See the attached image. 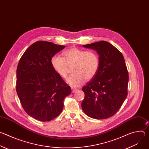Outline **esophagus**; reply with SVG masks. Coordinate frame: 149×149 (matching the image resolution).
Masks as SVG:
<instances>
[{
	"label": "esophagus",
	"instance_id": "1",
	"mask_svg": "<svg viewBox=\"0 0 149 149\" xmlns=\"http://www.w3.org/2000/svg\"><path fill=\"white\" fill-rule=\"evenodd\" d=\"M75 91H77V89L72 88V93H74Z\"/></svg>",
	"mask_w": 149,
	"mask_h": 149
}]
</instances>
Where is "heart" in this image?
Here are the masks:
<instances>
[{
    "label": "heart",
    "instance_id": "heart-1",
    "mask_svg": "<svg viewBox=\"0 0 149 149\" xmlns=\"http://www.w3.org/2000/svg\"><path fill=\"white\" fill-rule=\"evenodd\" d=\"M63 58L55 55L51 59L52 67L62 78L66 79L70 68L72 67L67 82L73 87H78L86 79H92L97 74L100 67L98 54L93 51H85L77 47L71 48L63 52Z\"/></svg>",
    "mask_w": 149,
    "mask_h": 149
}]
</instances>
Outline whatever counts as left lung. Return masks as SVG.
<instances>
[{
  "instance_id": "left-lung-1",
  "label": "left lung",
  "mask_w": 149,
  "mask_h": 149,
  "mask_svg": "<svg viewBox=\"0 0 149 149\" xmlns=\"http://www.w3.org/2000/svg\"><path fill=\"white\" fill-rule=\"evenodd\" d=\"M96 51L100 67L92 80L82 88L83 111L95 119H106L120 109L127 95L129 74L122 54L106 41L82 45Z\"/></svg>"
}]
</instances>
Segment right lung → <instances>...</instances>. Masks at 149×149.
<instances>
[{
    "mask_svg": "<svg viewBox=\"0 0 149 149\" xmlns=\"http://www.w3.org/2000/svg\"><path fill=\"white\" fill-rule=\"evenodd\" d=\"M47 41L31 45L20 59L16 70V92L25 112L40 121L58 116L63 100L71 93L51 64L52 56L65 48Z\"/></svg>",
    "mask_w": 149,
    "mask_h": 149,
    "instance_id": "add662e5",
    "label": "right lung"
}]
</instances>
